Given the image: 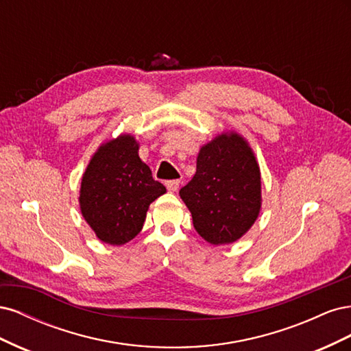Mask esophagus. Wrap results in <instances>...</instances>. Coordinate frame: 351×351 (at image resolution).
Wrapping results in <instances>:
<instances>
[{
	"mask_svg": "<svg viewBox=\"0 0 351 351\" xmlns=\"http://www.w3.org/2000/svg\"><path fill=\"white\" fill-rule=\"evenodd\" d=\"M165 186L168 189V192H176L180 186V180H168V182H165Z\"/></svg>",
	"mask_w": 351,
	"mask_h": 351,
	"instance_id": "34e87169",
	"label": "esophagus"
}]
</instances>
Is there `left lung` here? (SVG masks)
Returning <instances> with one entry per match:
<instances>
[{"instance_id":"left-lung-1","label":"left lung","mask_w":351,"mask_h":351,"mask_svg":"<svg viewBox=\"0 0 351 351\" xmlns=\"http://www.w3.org/2000/svg\"><path fill=\"white\" fill-rule=\"evenodd\" d=\"M197 234L210 244L239 240L261 209V173L250 147L236 133L202 147L196 174L180 190Z\"/></svg>"}]
</instances>
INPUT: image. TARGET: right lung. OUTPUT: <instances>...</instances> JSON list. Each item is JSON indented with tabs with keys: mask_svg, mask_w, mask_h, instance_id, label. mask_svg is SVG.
Returning <instances> with one entry per match:
<instances>
[{
	"mask_svg": "<svg viewBox=\"0 0 351 351\" xmlns=\"http://www.w3.org/2000/svg\"><path fill=\"white\" fill-rule=\"evenodd\" d=\"M133 136L102 145L82 178L80 209L99 240L124 244L139 234L152 202L167 189L141 161Z\"/></svg>",
	"mask_w": 351,
	"mask_h": 351,
	"instance_id": "right-lung-1",
	"label": "right lung"
}]
</instances>
